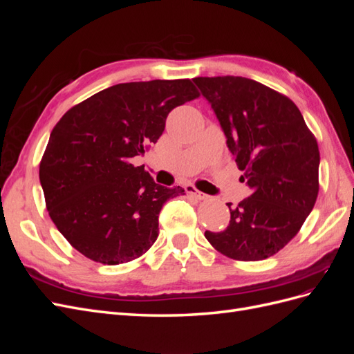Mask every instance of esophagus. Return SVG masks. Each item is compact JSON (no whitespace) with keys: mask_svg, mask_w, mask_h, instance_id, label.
<instances>
[{"mask_svg":"<svg viewBox=\"0 0 354 354\" xmlns=\"http://www.w3.org/2000/svg\"><path fill=\"white\" fill-rule=\"evenodd\" d=\"M186 192H187L189 195H192V196L196 198V199H199V201H203V199H207V198H208V195L202 194V192H199L195 186H192V185H187V186H186Z\"/></svg>","mask_w":354,"mask_h":354,"instance_id":"34e87169","label":"esophagus"}]
</instances>
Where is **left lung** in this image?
Listing matches in <instances>:
<instances>
[{
    "mask_svg": "<svg viewBox=\"0 0 354 354\" xmlns=\"http://www.w3.org/2000/svg\"><path fill=\"white\" fill-rule=\"evenodd\" d=\"M251 189L229 226L205 232L218 252L241 261L272 257L312 212L319 192V147L292 100L242 77L194 78Z\"/></svg>",
    "mask_w": 354,
    "mask_h": 354,
    "instance_id": "obj_1",
    "label": "left lung"
}]
</instances>
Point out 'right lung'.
I'll return each mask as SVG.
<instances>
[{"mask_svg":"<svg viewBox=\"0 0 354 354\" xmlns=\"http://www.w3.org/2000/svg\"><path fill=\"white\" fill-rule=\"evenodd\" d=\"M199 97L190 80L116 84L73 106L53 128L39 181L53 223L87 259L128 263L158 238V217L185 189L156 185L145 155L168 113Z\"/></svg>","mask_w":354,"mask_h":354,"instance_id":"add662e5","label":"right lung"}]
</instances>
